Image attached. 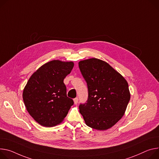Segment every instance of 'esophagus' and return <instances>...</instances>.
<instances>
[{
  "label": "esophagus",
  "instance_id": "1",
  "mask_svg": "<svg viewBox=\"0 0 159 159\" xmlns=\"http://www.w3.org/2000/svg\"><path fill=\"white\" fill-rule=\"evenodd\" d=\"M74 101L75 105H77V104L78 103V102H79V98H75L74 99Z\"/></svg>",
  "mask_w": 159,
  "mask_h": 159
}]
</instances>
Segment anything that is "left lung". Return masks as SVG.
I'll use <instances>...</instances> for the list:
<instances>
[{"label": "left lung", "instance_id": "obj_1", "mask_svg": "<svg viewBox=\"0 0 159 159\" xmlns=\"http://www.w3.org/2000/svg\"><path fill=\"white\" fill-rule=\"evenodd\" d=\"M87 82L88 98L79 105L88 126L100 131L116 124L124 115L130 100L126 80L108 63L96 58L79 63Z\"/></svg>", "mask_w": 159, "mask_h": 159}]
</instances>
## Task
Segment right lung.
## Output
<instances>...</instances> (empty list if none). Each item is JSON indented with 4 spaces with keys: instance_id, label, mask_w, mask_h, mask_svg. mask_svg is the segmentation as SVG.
<instances>
[{
    "instance_id": "1",
    "label": "right lung",
    "mask_w": 159,
    "mask_h": 159,
    "mask_svg": "<svg viewBox=\"0 0 159 159\" xmlns=\"http://www.w3.org/2000/svg\"><path fill=\"white\" fill-rule=\"evenodd\" d=\"M73 62L51 61L40 66L28 80L23 93L28 112L41 125L60 124L74 102L66 96L64 79L74 67Z\"/></svg>"
}]
</instances>
